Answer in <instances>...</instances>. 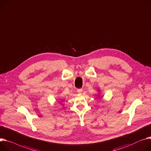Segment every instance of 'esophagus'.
<instances>
[{"mask_svg": "<svg viewBox=\"0 0 151 151\" xmlns=\"http://www.w3.org/2000/svg\"><path fill=\"white\" fill-rule=\"evenodd\" d=\"M82 91H83V89H82V88L78 89H77V92H78V93H79V94H81V93H82Z\"/></svg>", "mask_w": 151, "mask_h": 151, "instance_id": "esophagus-1", "label": "esophagus"}]
</instances>
